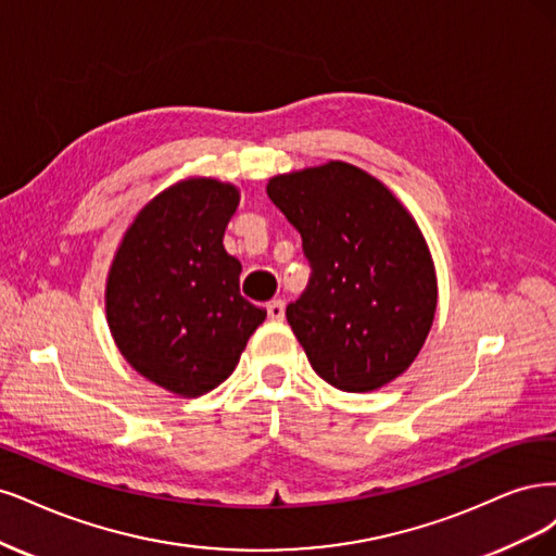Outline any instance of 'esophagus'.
<instances>
[{
  "instance_id": "1",
  "label": "esophagus",
  "mask_w": 556,
  "mask_h": 556,
  "mask_svg": "<svg viewBox=\"0 0 556 556\" xmlns=\"http://www.w3.org/2000/svg\"><path fill=\"white\" fill-rule=\"evenodd\" d=\"M283 309H286L283 300H273V302H267V316H270L273 320H281V318H283Z\"/></svg>"
}]
</instances>
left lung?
Listing matches in <instances>:
<instances>
[{
    "mask_svg": "<svg viewBox=\"0 0 556 556\" xmlns=\"http://www.w3.org/2000/svg\"><path fill=\"white\" fill-rule=\"evenodd\" d=\"M267 195L300 232L312 270L286 318L314 371L344 392L397 379L437 312L434 265L414 217L342 161L273 177Z\"/></svg>",
    "mask_w": 556,
    "mask_h": 556,
    "instance_id": "left-lung-1",
    "label": "left lung"
}]
</instances>
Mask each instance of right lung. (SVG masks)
<instances>
[{"label":"right lung","mask_w":556,"mask_h":556,"mask_svg":"<svg viewBox=\"0 0 556 556\" xmlns=\"http://www.w3.org/2000/svg\"><path fill=\"white\" fill-rule=\"evenodd\" d=\"M238 203V189L217 180L166 189L138 212L111 267L105 314L115 344L175 395L224 383L267 314L242 298V265L224 249Z\"/></svg>","instance_id":"right-lung-1"}]
</instances>
